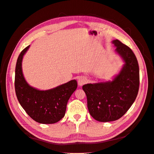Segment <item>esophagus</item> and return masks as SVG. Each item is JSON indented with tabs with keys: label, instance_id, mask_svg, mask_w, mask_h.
<instances>
[{
	"label": "esophagus",
	"instance_id": "esophagus-1",
	"mask_svg": "<svg viewBox=\"0 0 154 154\" xmlns=\"http://www.w3.org/2000/svg\"><path fill=\"white\" fill-rule=\"evenodd\" d=\"M78 85L80 86H82L84 84H85V83L87 82V78L84 76H82V77H80L79 78L78 80Z\"/></svg>",
	"mask_w": 154,
	"mask_h": 154
}]
</instances>
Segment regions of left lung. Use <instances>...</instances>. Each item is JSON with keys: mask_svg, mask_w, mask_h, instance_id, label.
I'll use <instances>...</instances> for the list:
<instances>
[{"mask_svg": "<svg viewBox=\"0 0 154 154\" xmlns=\"http://www.w3.org/2000/svg\"><path fill=\"white\" fill-rule=\"evenodd\" d=\"M112 43L125 65L112 82L83 85L92 117L101 122L116 121L127 112L136 100L139 87V69L136 55L118 40Z\"/></svg>", "mask_w": 154, "mask_h": 154, "instance_id": "obj_1", "label": "left lung"}]
</instances>
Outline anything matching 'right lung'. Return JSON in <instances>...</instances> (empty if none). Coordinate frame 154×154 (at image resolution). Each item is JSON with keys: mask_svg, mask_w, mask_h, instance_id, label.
<instances>
[{"mask_svg": "<svg viewBox=\"0 0 154 154\" xmlns=\"http://www.w3.org/2000/svg\"><path fill=\"white\" fill-rule=\"evenodd\" d=\"M29 45L22 51L15 67V88L17 99L26 113L35 122L42 124L55 123L66 114L69 99L77 88L74 80L47 91L31 87L24 79L22 71L23 56Z\"/></svg>", "mask_w": 154, "mask_h": 154, "instance_id": "add662e5", "label": "right lung"}]
</instances>
